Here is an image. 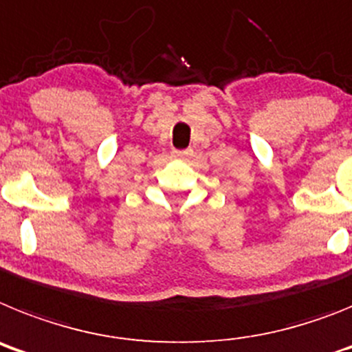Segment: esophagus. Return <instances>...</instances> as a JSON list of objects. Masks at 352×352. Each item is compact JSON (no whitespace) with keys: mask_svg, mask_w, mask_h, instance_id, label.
Returning <instances> with one entry per match:
<instances>
[{"mask_svg":"<svg viewBox=\"0 0 352 352\" xmlns=\"http://www.w3.org/2000/svg\"><path fill=\"white\" fill-rule=\"evenodd\" d=\"M173 155H175V157H179V159H186V157H189V155H191V152H189V151H173Z\"/></svg>","mask_w":352,"mask_h":352,"instance_id":"1","label":"esophagus"}]
</instances>
